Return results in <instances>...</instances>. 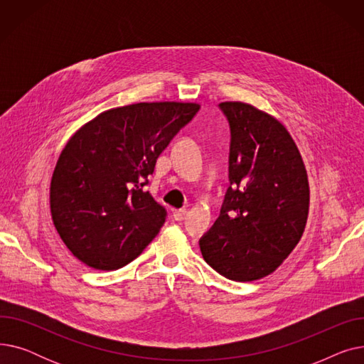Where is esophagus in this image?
I'll return each mask as SVG.
<instances>
[{
    "label": "esophagus",
    "instance_id": "esophagus-1",
    "mask_svg": "<svg viewBox=\"0 0 364 364\" xmlns=\"http://www.w3.org/2000/svg\"><path fill=\"white\" fill-rule=\"evenodd\" d=\"M187 215V211L186 209H176L174 213H172V218H174L176 221H183Z\"/></svg>",
    "mask_w": 364,
    "mask_h": 364
}]
</instances>
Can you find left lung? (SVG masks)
Here are the masks:
<instances>
[{
	"instance_id": "8db88e82",
	"label": "left lung",
	"mask_w": 364,
	"mask_h": 364,
	"mask_svg": "<svg viewBox=\"0 0 364 364\" xmlns=\"http://www.w3.org/2000/svg\"><path fill=\"white\" fill-rule=\"evenodd\" d=\"M220 107L232 131L228 178L234 187L199 246L221 276L252 282L272 274L301 240L310 206L309 176L280 121L242 102Z\"/></svg>"
}]
</instances>
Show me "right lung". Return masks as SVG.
Returning a JSON list of instances; mask_svg holds the SVG:
<instances>
[{"label": "right lung", "instance_id": "add662e5", "mask_svg": "<svg viewBox=\"0 0 364 364\" xmlns=\"http://www.w3.org/2000/svg\"><path fill=\"white\" fill-rule=\"evenodd\" d=\"M198 103H134L102 112L63 147L50 211L68 250L95 270H117L155 239L166 211L146 190L156 159Z\"/></svg>", "mask_w": 364, "mask_h": 364}]
</instances>
